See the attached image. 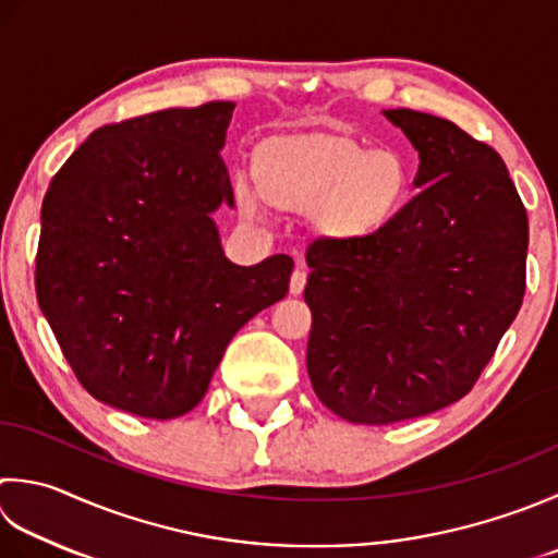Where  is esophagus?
<instances>
[{
  "mask_svg": "<svg viewBox=\"0 0 558 558\" xmlns=\"http://www.w3.org/2000/svg\"><path fill=\"white\" fill-rule=\"evenodd\" d=\"M304 286H307V272H304V268H298L290 278V294H302Z\"/></svg>",
  "mask_w": 558,
  "mask_h": 558,
  "instance_id": "obj_1",
  "label": "esophagus"
}]
</instances>
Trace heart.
<instances>
[{
    "mask_svg": "<svg viewBox=\"0 0 558 558\" xmlns=\"http://www.w3.org/2000/svg\"><path fill=\"white\" fill-rule=\"evenodd\" d=\"M254 184L234 183L246 217L260 215L259 201L286 215H307L324 239L360 244L375 239L407 210L413 171L391 147L369 149L333 133H282L266 137L251 157Z\"/></svg>",
    "mask_w": 558,
    "mask_h": 558,
    "instance_id": "1",
    "label": "heart"
}]
</instances>
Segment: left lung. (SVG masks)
I'll return each mask as SVG.
<instances>
[{"instance_id":"left-lung-1","label":"left lung","mask_w":558,"mask_h":558,"mask_svg":"<svg viewBox=\"0 0 558 558\" xmlns=\"http://www.w3.org/2000/svg\"><path fill=\"white\" fill-rule=\"evenodd\" d=\"M381 113L418 151L421 193L375 239L314 242L304 288L316 397L367 425L474 387L520 312L527 260V213L498 151L438 116Z\"/></svg>"}]
</instances>
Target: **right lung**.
Instances as JSON below:
<instances>
[{"instance_id":"right-lung-1","label":"right lung","mask_w":558,"mask_h":558,"mask_svg":"<svg viewBox=\"0 0 558 558\" xmlns=\"http://www.w3.org/2000/svg\"><path fill=\"white\" fill-rule=\"evenodd\" d=\"M232 113L213 101L98 128L43 198L40 312L82 387L133 416L198 407L234 333L288 294L290 256L236 266L213 220L234 207Z\"/></svg>"}]
</instances>
